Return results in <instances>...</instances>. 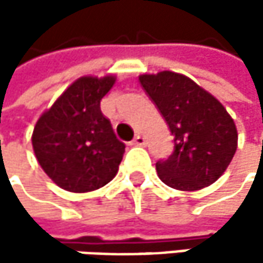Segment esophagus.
<instances>
[{
  "mask_svg": "<svg viewBox=\"0 0 263 263\" xmlns=\"http://www.w3.org/2000/svg\"><path fill=\"white\" fill-rule=\"evenodd\" d=\"M132 144L134 146H144L146 144V138L143 135H137L134 140H132Z\"/></svg>",
  "mask_w": 263,
  "mask_h": 263,
  "instance_id": "esophagus-1",
  "label": "esophagus"
}]
</instances>
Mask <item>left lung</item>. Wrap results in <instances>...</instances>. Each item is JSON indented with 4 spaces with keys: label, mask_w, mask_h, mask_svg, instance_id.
I'll list each match as a JSON object with an SVG mask.
<instances>
[{
    "label": "left lung",
    "mask_w": 263,
    "mask_h": 263,
    "mask_svg": "<svg viewBox=\"0 0 263 263\" xmlns=\"http://www.w3.org/2000/svg\"><path fill=\"white\" fill-rule=\"evenodd\" d=\"M138 80L174 135V154L157 163L160 180L193 192L213 184L237 149L235 120L224 105L196 82L175 71L140 74Z\"/></svg>",
    "instance_id": "1"
}]
</instances>
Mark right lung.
I'll return each instance as SVG.
<instances>
[{
	"label": "right lung",
	"mask_w": 263,
	"mask_h": 263,
	"mask_svg": "<svg viewBox=\"0 0 263 263\" xmlns=\"http://www.w3.org/2000/svg\"><path fill=\"white\" fill-rule=\"evenodd\" d=\"M116 74L82 76L37 119L31 134L36 160L64 190L85 193L108 184L119 172L125 144L100 111Z\"/></svg>",
	"instance_id": "obj_1"
}]
</instances>
